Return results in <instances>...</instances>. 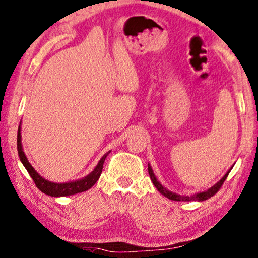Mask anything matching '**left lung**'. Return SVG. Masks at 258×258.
<instances>
[{
	"label": "left lung",
	"mask_w": 258,
	"mask_h": 258,
	"mask_svg": "<svg viewBox=\"0 0 258 258\" xmlns=\"http://www.w3.org/2000/svg\"><path fill=\"white\" fill-rule=\"evenodd\" d=\"M231 170V168L228 170L226 175H224L222 179H221L219 182H217L216 184H214L213 187H210L209 189H207L206 191H201V193H197L194 195H180V194H176V193H173V191H170L168 189H166V188L162 186V184L159 182L157 177H155L153 170H152V167L148 165V174H150V177L152 180V182H153V184L155 186V188L160 191V193L164 195V197L168 198L169 200H173V201H205L207 200V199L212 198L213 195H215L217 191H219V189L221 187H222V184L224 181H226L228 174H229V172Z\"/></svg>",
	"instance_id": "left-lung-1"
}]
</instances>
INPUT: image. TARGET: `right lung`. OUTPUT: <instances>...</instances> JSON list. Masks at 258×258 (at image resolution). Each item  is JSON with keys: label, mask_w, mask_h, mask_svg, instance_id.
Wrapping results in <instances>:
<instances>
[{"label": "right lung", "mask_w": 258, "mask_h": 258, "mask_svg": "<svg viewBox=\"0 0 258 258\" xmlns=\"http://www.w3.org/2000/svg\"><path fill=\"white\" fill-rule=\"evenodd\" d=\"M17 151H19V157H20L21 162L25 167V169L28 170V173L30 174L31 179L34 180L36 187H37L41 191H43L44 194L50 195V197H56V198L78 194V193H82V191L90 189V188L97 182L98 179H99L101 170H103L105 159H106L108 153H110V152H107L106 154H104L103 158L100 159L99 162H98L96 168H94L89 175L83 177V179L77 180V181H71V182L56 183V182H51V181L45 180L44 177H42L34 169V167L30 165V162L28 161L21 143V125L19 126V131H17Z\"/></svg>", "instance_id": "obj_1"}]
</instances>
